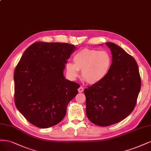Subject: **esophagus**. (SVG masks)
Listing matches in <instances>:
<instances>
[{
    "label": "esophagus",
    "instance_id": "1",
    "mask_svg": "<svg viewBox=\"0 0 151 151\" xmlns=\"http://www.w3.org/2000/svg\"><path fill=\"white\" fill-rule=\"evenodd\" d=\"M83 87H80V88H78V91L80 92V93H81V92H83Z\"/></svg>",
    "mask_w": 151,
    "mask_h": 151
}]
</instances>
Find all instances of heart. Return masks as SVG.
I'll list each match as a JSON object with an SVG mask.
<instances>
[{"instance_id": "heart-1", "label": "heart", "mask_w": 151, "mask_h": 151, "mask_svg": "<svg viewBox=\"0 0 151 151\" xmlns=\"http://www.w3.org/2000/svg\"><path fill=\"white\" fill-rule=\"evenodd\" d=\"M74 63H68L67 73L72 80L78 76L90 84H95L103 80L107 75L111 64V58L106 51L83 49L78 52L73 58Z\"/></svg>"}]
</instances>
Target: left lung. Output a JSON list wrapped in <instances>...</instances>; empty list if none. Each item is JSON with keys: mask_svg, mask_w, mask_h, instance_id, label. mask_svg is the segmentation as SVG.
<instances>
[{"mask_svg": "<svg viewBox=\"0 0 151 151\" xmlns=\"http://www.w3.org/2000/svg\"><path fill=\"white\" fill-rule=\"evenodd\" d=\"M112 55L107 75L85 88L86 113L97 125L109 126L124 120L134 110L141 86L134 58L113 42H106Z\"/></svg>", "mask_w": 151, "mask_h": 151, "instance_id": "left-lung-1", "label": "left lung"}]
</instances>
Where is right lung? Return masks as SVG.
Masks as SVG:
<instances>
[{"label": "right lung", "mask_w": 151, "mask_h": 151, "mask_svg": "<svg viewBox=\"0 0 151 151\" xmlns=\"http://www.w3.org/2000/svg\"><path fill=\"white\" fill-rule=\"evenodd\" d=\"M76 47L68 43L36 42L24 52L14 74L17 110L32 125L54 126L65 117L67 105L80 85L63 75Z\"/></svg>", "instance_id": "add662e5"}]
</instances>
